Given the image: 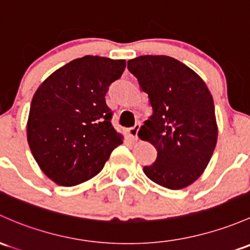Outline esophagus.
Listing matches in <instances>:
<instances>
[{
  "label": "esophagus",
  "instance_id": "obj_1",
  "mask_svg": "<svg viewBox=\"0 0 250 250\" xmlns=\"http://www.w3.org/2000/svg\"><path fill=\"white\" fill-rule=\"evenodd\" d=\"M139 129H140V125H135L134 127L128 129V134H129V136L133 139V140H138Z\"/></svg>",
  "mask_w": 250,
  "mask_h": 250
}]
</instances>
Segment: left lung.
I'll list each match as a JSON object with an SVG mask.
<instances>
[{
	"instance_id": "left-lung-1",
	"label": "left lung",
	"mask_w": 250,
	"mask_h": 250,
	"mask_svg": "<svg viewBox=\"0 0 250 250\" xmlns=\"http://www.w3.org/2000/svg\"><path fill=\"white\" fill-rule=\"evenodd\" d=\"M128 69L153 110L138 133L157 149L156 162L144 172L167 189L188 187L202 175L217 145L211 92L200 75L170 56L135 57Z\"/></svg>"
}]
</instances>
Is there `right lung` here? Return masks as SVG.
I'll return each mask as SVG.
<instances>
[{"label":"right lung","mask_w":250,"mask_h":250,"mask_svg":"<svg viewBox=\"0 0 250 250\" xmlns=\"http://www.w3.org/2000/svg\"><path fill=\"white\" fill-rule=\"evenodd\" d=\"M125 60L83 56L42 83L31 102L27 141L37 164L51 181L73 187L98 175L123 143L105 103Z\"/></svg>","instance_id":"add662e5"}]
</instances>
